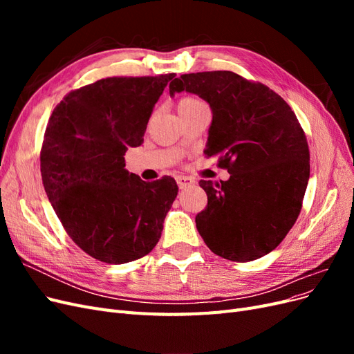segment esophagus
<instances>
[{"mask_svg":"<svg viewBox=\"0 0 354 354\" xmlns=\"http://www.w3.org/2000/svg\"><path fill=\"white\" fill-rule=\"evenodd\" d=\"M176 180H177V185L180 189H186V187L194 185V180L186 177V176H178Z\"/></svg>","mask_w":354,"mask_h":354,"instance_id":"34e87169","label":"esophagus"}]
</instances>
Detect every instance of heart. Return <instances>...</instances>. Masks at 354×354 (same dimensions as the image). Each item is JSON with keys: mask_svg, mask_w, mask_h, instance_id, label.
<instances>
[{"mask_svg": "<svg viewBox=\"0 0 354 354\" xmlns=\"http://www.w3.org/2000/svg\"><path fill=\"white\" fill-rule=\"evenodd\" d=\"M202 102H199L198 99H194V97H185L181 99L177 104V111H183V109H187V108H192V106H196Z\"/></svg>", "mask_w": 354, "mask_h": 354, "instance_id": "obj_1", "label": "heart"}]
</instances>
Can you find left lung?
<instances>
[{
	"mask_svg": "<svg viewBox=\"0 0 354 354\" xmlns=\"http://www.w3.org/2000/svg\"><path fill=\"white\" fill-rule=\"evenodd\" d=\"M192 93L212 112L207 149L230 178L201 180L208 205L196 229L208 248L232 261L272 252L291 230L310 177L308 145L289 104L266 85L230 71L186 73L169 95Z\"/></svg>",
	"mask_w": 354,
	"mask_h": 354,
	"instance_id": "8db88e82",
	"label": "left lung"
}]
</instances>
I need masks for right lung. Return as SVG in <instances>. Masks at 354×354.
I'll return each mask as SVG.
<instances>
[{"instance_id":"obj_1","label":"right lung","mask_w":354,"mask_h":354,"mask_svg":"<svg viewBox=\"0 0 354 354\" xmlns=\"http://www.w3.org/2000/svg\"><path fill=\"white\" fill-rule=\"evenodd\" d=\"M174 77L100 80L71 91L51 113L42 185L72 241L95 260H138L160 238L176 180L146 183L125 169L124 155L143 143L155 103Z\"/></svg>"}]
</instances>
